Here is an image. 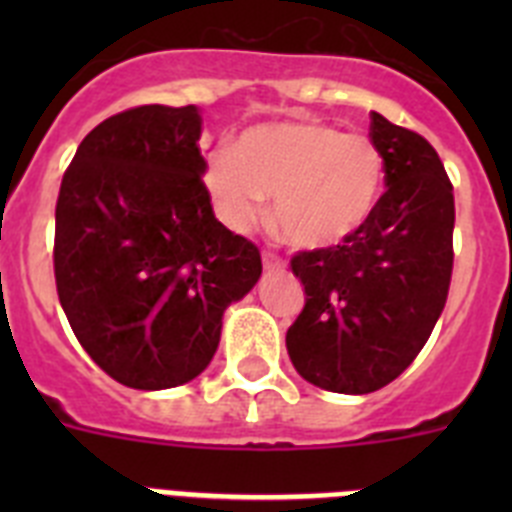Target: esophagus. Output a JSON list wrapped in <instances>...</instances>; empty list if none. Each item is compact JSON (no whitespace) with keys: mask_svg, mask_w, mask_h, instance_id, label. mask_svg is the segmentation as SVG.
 I'll return each mask as SVG.
<instances>
[{"mask_svg":"<svg viewBox=\"0 0 512 512\" xmlns=\"http://www.w3.org/2000/svg\"><path fill=\"white\" fill-rule=\"evenodd\" d=\"M284 269V261L279 259L277 253L266 251L264 253V271H282Z\"/></svg>","mask_w":512,"mask_h":512,"instance_id":"obj_1","label":"esophagus"}]
</instances>
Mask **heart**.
I'll return each mask as SVG.
<instances>
[{"label":"heart","instance_id":"1","mask_svg":"<svg viewBox=\"0 0 512 512\" xmlns=\"http://www.w3.org/2000/svg\"><path fill=\"white\" fill-rule=\"evenodd\" d=\"M205 187L233 230L256 223L274 197V225L287 243L328 251L359 235L387 187L382 148L320 120L259 122L233 151L207 161Z\"/></svg>","mask_w":512,"mask_h":512}]
</instances>
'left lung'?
Wrapping results in <instances>:
<instances>
[{
    "mask_svg": "<svg viewBox=\"0 0 512 512\" xmlns=\"http://www.w3.org/2000/svg\"><path fill=\"white\" fill-rule=\"evenodd\" d=\"M387 192L359 235L302 251L292 271L305 307L287 330L297 374L341 395H369L400 377L441 318L454 269V187L423 135L372 112Z\"/></svg>",
    "mask_w": 512,
    "mask_h": 512,
    "instance_id": "1",
    "label": "left lung"
}]
</instances>
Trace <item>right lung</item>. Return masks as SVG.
Instances as JSON below:
<instances>
[{
  "mask_svg": "<svg viewBox=\"0 0 512 512\" xmlns=\"http://www.w3.org/2000/svg\"><path fill=\"white\" fill-rule=\"evenodd\" d=\"M194 104H143L81 140L56 202L58 300L94 364L133 390L200 377L259 248L215 217Z\"/></svg>",
  "mask_w": 512,
  "mask_h": 512,
  "instance_id": "add662e5",
  "label": "right lung"
}]
</instances>
